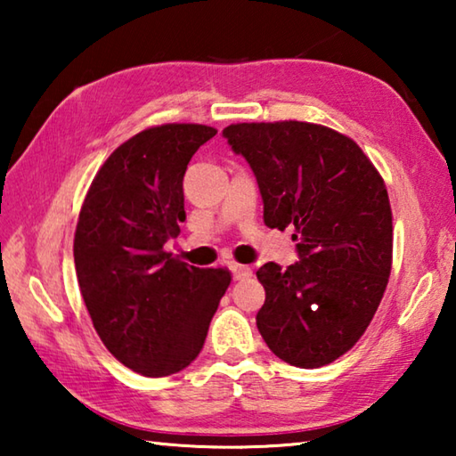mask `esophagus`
Returning <instances> with one entry per match:
<instances>
[{
	"instance_id": "esophagus-1",
	"label": "esophagus",
	"mask_w": 456,
	"mask_h": 456,
	"mask_svg": "<svg viewBox=\"0 0 456 456\" xmlns=\"http://www.w3.org/2000/svg\"><path fill=\"white\" fill-rule=\"evenodd\" d=\"M231 272H233L235 280H247L251 277V267L249 265H241V264H231Z\"/></svg>"
}]
</instances>
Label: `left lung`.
<instances>
[{
  "instance_id": "1",
  "label": "left lung",
  "mask_w": 456,
  "mask_h": 456,
  "mask_svg": "<svg viewBox=\"0 0 456 456\" xmlns=\"http://www.w3.org/2000/svg\"><path fill=\"white\" fill-rule=\"evenodd\" d=\"M223 136L256 175L265 225L296 231L299 261L257 269L259 334L291 366H326L362 338L388 285L382 176L352 138L312 122H239Z\"/></svg>"
}]
</instances>
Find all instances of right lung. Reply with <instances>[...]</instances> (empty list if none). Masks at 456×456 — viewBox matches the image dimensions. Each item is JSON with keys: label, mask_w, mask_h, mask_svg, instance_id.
<instances>
[{"label": "right lung", "mask_w": 456, "mask_h": 456, "mask_svg": "<svg viewBox=\"0 0 456 456\" xmlns=\"http://www.w3.org/2000/svg\"><path fill=\"white\" fill-rule=\"evenodd\" d=\"M215 134L205 125L134 134L100 167L80 209L74 265L84 304L108 352L142 376L181 372L199 356L231 283L225 267L165 251L184 221L189 160Z\"/></svg>", "instance_id": "right-lung-1"}]
</instances>
